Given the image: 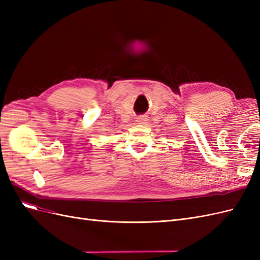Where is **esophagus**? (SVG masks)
Listing matches in <instances>:
<instances>
[{"instance_id":"1","label":"esophagus","mask_w":260,"mask_h":260,"mask_svg":"<svg viewBox=\"0 0 260 260\" xmlns=\"http://www.w3.org/2000/svg\"><path fill=\"white\" fill-rule=\"evenodd\" d=\"M137 122L140 124H145L147 122V118L144 116H140L137 118Z\"/></svg>"}]
</instances>
